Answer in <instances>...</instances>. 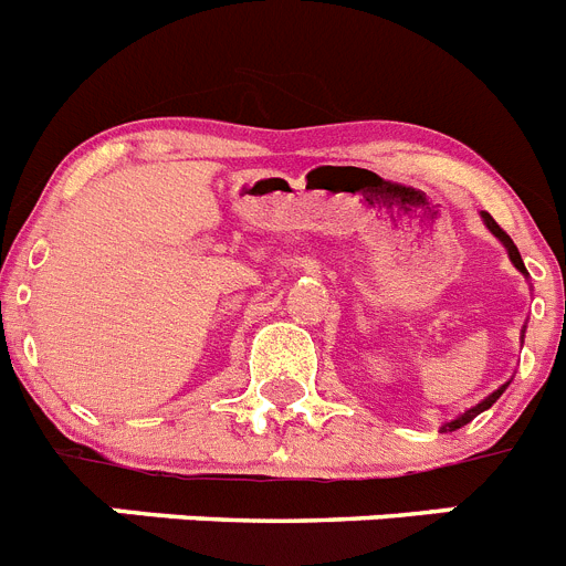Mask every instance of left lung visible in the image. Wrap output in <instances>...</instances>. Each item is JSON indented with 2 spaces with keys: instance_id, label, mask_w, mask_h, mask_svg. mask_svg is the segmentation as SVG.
Masks as SVG:
<instances>
[{
  "instance_id": "8db88e82",
  "label": "left lung",
  "mask_w": 566,
  "mask_h": 566,
  "mask_svg": "<svg viewBox=\"0 0 566 566\" xmlns=\"http://www.w3.org/2000/svg\"><path fill=\"white\" fill-rule=\"evenodd\" d=\"M481 219H484V224H488V228H490V233H493L495 239H499V242L504 244V248H507V253H510V262H513L515 268H518L521 273H524V276H527V268H524V262H521V253H518V248H515V244H513V239H510V235L504 233V230H501L499 224H495V219H493V216H490V213H481ZM504 390H507V385H501L499 390H495V392H490L488 399H484V401H479V405H475V407H470V410H464V412H461L459 419L447 421V424L441 427V432H447V430H459V427L470 424V421H473L475 416H479V412L490 410V407H493L495 401H499V396H501V392H504Z\"/></svg>"
}]
</instances>
